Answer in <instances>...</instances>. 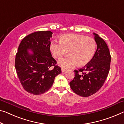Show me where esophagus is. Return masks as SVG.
<instances>
[{
	"label": "esophagus",
	"mask_w": 124,
	"mask_h": 124,
	"mask_svg": "<svg viewBox=\"0 0 124 124\" xmlns=\"http://www.w3.org/2000/svg\"><path fill=\"white\" fill-rule=\"evenodd\" d=\"M66 70V69H64V68H62V72H65Z\"/></svg>",
	"instance_id": "1"
}]
</instances>
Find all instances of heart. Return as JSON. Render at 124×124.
<instances>
[{"mask_svg": "<svg viewBox=\"0 0 124 124\" xmlns=\"http://www.w3.org/2000/svg\"><path fill=\"white\" fill-rule=\"evenodd\" d=\"M60 43H51L50 49L53 56L60 59L67 54L70 55L59 62L62 68L78 65L84 66L90 62L95 54L97 44L94 38L78 34H66L60 37Z\"/></svg>", "mask_w": 124, "mask_h": 124, "instance_id": "obj_1", "label": "heart"}]
</instances>
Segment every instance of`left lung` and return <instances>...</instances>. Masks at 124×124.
Here are the masks:
<instances>
[{"label": "left lung", "mask_w": 124, "mask_h": 124, "mask_svg": "<svg viewBox=\"0 0 124 124\" xmlns=\"http://www.w3.org/2000/svg\"><path fill=\"white\" fill-rule=\"evenodd\" d=\"M97 49L94 58L84 67L74 70L75 77L70 82L75 94L83 97L91 96L102 87L110 70L111 55L105 41L94 33Z\"/></svg>", "instance_id": "left-lung-1"}]
</instances>
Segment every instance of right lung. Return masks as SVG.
Instances as JSON below:
<instances>
[{"mask_svg": "<svg viewBox=\"0 0 124 124\" xmlns=\"http://www.w3.org/2000/svg\"><path fill=\"white\" fill-rule=\"evenodd\" d=\"M52 34L50 31L34 32L24 38L18 47L15 67L23 87L30 94H44L62 73L50 53Z\"/></svg>", "mask_w": 124, "mask_h": 124, "instance_id": "add662e5", "label": "right lung"}]
</instances>
